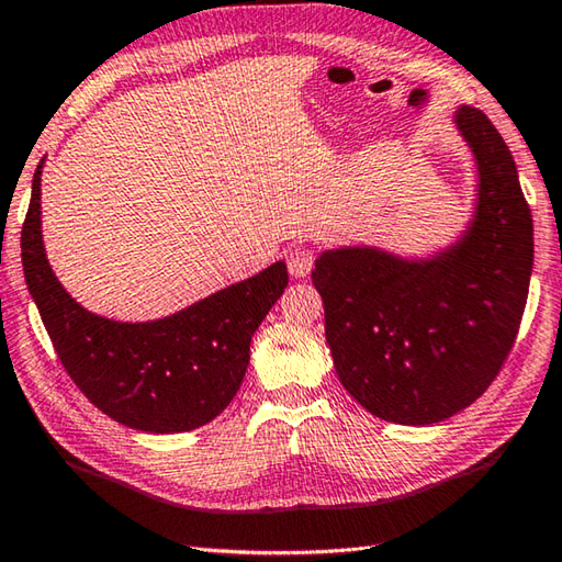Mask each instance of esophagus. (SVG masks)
<instances>
[{
    "mask_svg": "<svg viewBox=\"0 0 562 562\" xmlns=\"http://www.w3.org/2000/svg\"><path fill=\"white\" fill-rule=\"evenodd\" d=\"M288 268L292 278H307L315 268V250L312 247H294L288 255Z\"/></svg>",
    "mask_w": 562,
    "mask_h": 562,
    "instance_id": "esophagus-1",
    "label": "esophagus"
}]
</instances>
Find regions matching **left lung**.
<instances>
[{"label":"left lung","instance_id":"8db88e82","mask_svg":"<svg viewBox=\"0 0 562 562\" xmlns=\"http://www.w3.org/2000/svg\"><path fill=\"white\" fill-rule=\"evenodd\" d=\"M456 126L479 164L469 231L434 260L374 247L322 252L312 282L341 386L384 422L426 426L473 404L516 345L532 270V215L506 140L479 109Z\"/></svg>","mask_w":562,"mask_h":562}]
</instances>
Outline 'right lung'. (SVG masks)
I'll list each match as a JSON object with an SVG mask.
<instances>
[{
	"instance_id": "right-lung-1",
	"label": "right lung",
	"mask_w": 562,
	"mask_h": 562,
	"mask_svg": "<svg viewBox=\"0 0 562 562\" xmlns=\"http://www.w3.org/2000/svg\"><path fill=\"white\" fill-rule=\"evenodd\" d=\"M42 166L22 225V265L66 374L128 429L178 434L213 422L243 384L255 329L288 288L284 262L164 319L126 325L97 317L69 297L44 255Z\"/></svg>"
}]
</instances>
